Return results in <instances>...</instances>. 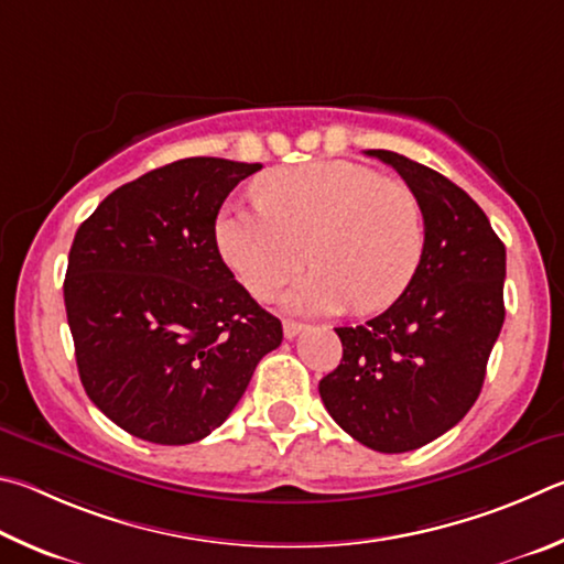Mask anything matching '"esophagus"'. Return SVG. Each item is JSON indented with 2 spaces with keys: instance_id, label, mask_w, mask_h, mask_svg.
I'll return each instance as SVG.
<instances>
[{
  "instance_id": "esophagus-1",
  "label": "esophagus",
  "mask_w": 564,
  "mask_h": 564,
  "mask_svg": "<svg viewBox=\"0 0 564 564\" xmlns=\"http://www.w3.org/2000/svg\"><path fill=\"white\" fill-rule=\"evenodd\" d=\"M304 329H307V327H304L302 322H294V319H284V322H282V332H284V337H288V339H294V337H297V334H302Z\"/></svg>"
}]
</instances>
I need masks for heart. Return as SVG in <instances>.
Returning <instances> with one entry per match:
<instances>
[{
  "mask_svg": "<svg viewBox=\"0 0 564 564\" xmlns=\"http://www.w3.org/2000/svg\"><path fill=\"white\" fill-rule=\"evenodd\" d=\"M254 207L225 213L215 242L257 300H270L307 264L284 302L292 310L379 312L419 272L423 210L406 183L349 161L272 171L252 187Z\"/></svg>",
  "mask_w": 564,
  "mask_h": 564,
  "instance_id": "obj_1",
  "label": "heart"
}]
</instances>
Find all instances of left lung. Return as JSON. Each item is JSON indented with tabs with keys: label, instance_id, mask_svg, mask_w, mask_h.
Here are the masks:
<instances>
[{
	"label": "left lung",
	"instance_id": "1",
	"mask_svg": "<svg viewBox=\"0 0 564 564\" xmlns=\"http://www.w3.org/2000/svg\"><path fill=\"white\" fill-rule=\"evenodd\" d=\"M423 210V257L409 290L359 327H339L341 361L319 381L329 416L367 448L406 453L466 416L506 319V245L478 203L433 167L367 151Z\"/></svg>",
	"mask_w": 564,
	"mask_h": 564
}]
</instances>
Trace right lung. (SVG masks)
I'll return each mask as SVG.
<instances>
[{
    "label": "right lung",
    "instance_id": "obj_1",
    "mask_svg": "<svg viewBox=\"0 0 564 564\" xmlns=\"http://www.w3.org/2000/svg\"><path fill=\"white\" fill-rule=\"evenodd\" d=\"M260 163L183 158L113 191L76 230L64 304L88 399L135 438L223 426L282 322L235 280L217 213Z\"/></svg>",
    "mask_w": 564,
    "mask_h": 564
}]
</instances>
